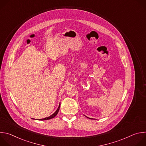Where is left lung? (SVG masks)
Returning a JSON list of instances; mask_svg holds the SVG:
<instances>
[{"label": "left lung", "mask_w": 146, "mask_h": 146, "mask_svg": "<svg viewBox=\"0 0 146 146\" xmlns=\"http://www.w3.org/2000/svg\"><path fill=\"white\" fill-rule=\"evenodd\" d=\"M86 117H87V116H86ZM87 118H88V117H87ZM90 118V119H92V118Z\"/></svg>", "instance_id": "obj_1"}]
</instances>
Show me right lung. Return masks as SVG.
Returning <instances> with one entry per match:
<instances>
[{
	"mask_svg": "<svg viewBox=\"0 0 146 146\" xmlns=\"http://www.w3.org/2000/svg\"><path fill=\"white\" fill-rule=\"evenodd\" d=\"M60 103H59V106H58V109H56V110L52 114V115H50L49 117H46V118H42V119H37V120H42V121H44V120H48V119H51V118H54L56 115H57V114H58V111H59V108H60ZM32 119H35L34 118H32Z\"/></svg>",
	"mask_w": 146,
	"mask_h": 146,
	"instance_id": "right-lung-1",
	"label": "right lung"
}]
</instances>
